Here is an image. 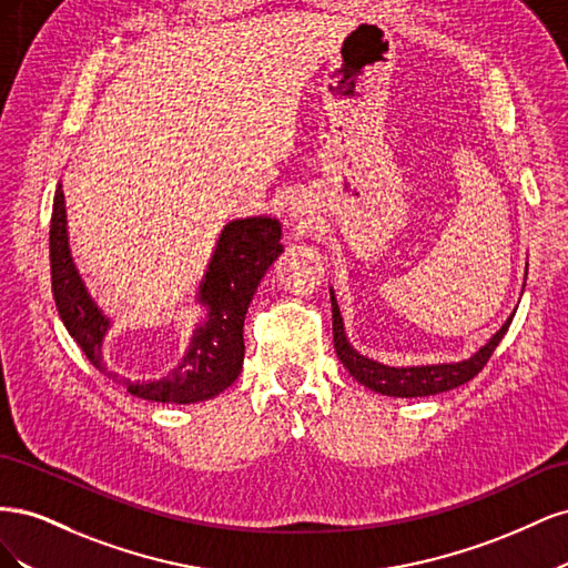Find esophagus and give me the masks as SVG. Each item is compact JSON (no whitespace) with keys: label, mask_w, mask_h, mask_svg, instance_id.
<instances>
[{"label":"esophagus","mask_w":568,"mask_h":568,"mask_svg":"<svg viewBox=\"0 0 568 568\" xmlns=\"http://www.w3.org/2000/svg\"><path fill=\"white\" fill-rule=\"evenodd\" d=\"M301 209H298V205H291V217H301Z\"/></svg>","instance_id":"1"}]
</instances>
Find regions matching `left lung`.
Segmentation results:
<instances>
[{"mask_svg":"<svg viewBox=\"0 0 568 568\" xmlns=\"http://www.w3.org/2000/svg\"><path fill=\"white\" fill-rule=\"evenodd\" d=\"M526 267H528V263H526ZM329 298H332L334 348H336V355L343 363V367H346L353 374V379H357L365 388H369L374 393H382V395H390V398H424V395H436V393L450 390V388H457L462 384L471 382L474 376L486 367L493 351L507 334L511 317H514V313H511L507 317V322L484 343V346H480L476 353H471L469 357L459 359V363L393 367V365L379 363V359H372L363 353H357L351 346L346 329H343V317L338 311L334 288H329Z\"/></svg>","mask_w":568,"mask_h":568,"instance_id":"8db88e82","label":"left lung"}]
</instances>
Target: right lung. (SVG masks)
<instances>
[{"mask_svg":"<svg viewBox=\"0 0 568 568\" xmlns=\"http://www.w3.org/2000/svg\"><path fill=\"white\" fill-rule=\"evenodd\" d=\"M280 239L282 222L272 215L239 217L222 227L194 296L205 315L196 322L178 367L161 379H128L109 369L104 341L113 320L92 298L75 267L61 182L54 192L49 227L51 291H54L57 311L68 334L101 374L142 400L192 405L215 398L232 386L242 372L246 311L257 284L284 251Z\"/></svg>","mask_w":568,"mask_h":568,"instance_id":"obj_1","label":"right lung"}]
</instances>
